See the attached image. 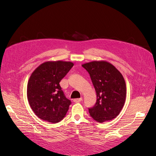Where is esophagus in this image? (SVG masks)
Listing matches in <instances>:
<instances>
[{
	"label": "esophagus",
	"instance_id": "obj_1",
	"mask_svg": "<svg viewBox=\"0 0 156 156\" xmlns=\"http://www.w3.org/2000/svg\"><path fill=\"white\" fill-rule=\"evenodd\" d=\"M81 101H82V98H78V99H74V102H75V103L80 102Z\"/></svg>",
	"mask_w": 156,
	"mask_h": 156
}]
</instances>
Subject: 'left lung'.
Masks as SVG:
<instances>
[{"label": "left lung", "instance_id": "8db88e82", "mask_svg": "<svg viewBox=\"0 0 156 156\" xmlns=\"http://www.w3.org/2000/svg\"><path fill=\"white\" fill-rule=\"evenodd\" d=\"M82 66L90 74L97 94L96 103L89 109L90 116L99 122L115 119L126 99V83L122 74L105 61H94Z\"/></svg>", "mask_w": 156, "mask_h": 156}]
</instances>
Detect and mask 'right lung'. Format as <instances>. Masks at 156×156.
I'll return each mask as SVG.
<instances>
[{
  "mask_svg": "<svg viewBox=\"0 0 156 156\" xmlns=\"http://www.w3.org/2000/svg\"><path fill=\"white\" fill-rule=\"evenodd\" d=\"M73 66L72 62L47 61L31 74L27 87V100L39 119L57 123L65 117L71 101L65 97L59 82Z\"/></svg>",
  "mask_w": 156,
  "mask_h": 156,
  "instance_id": "1",
  "label": "right lung"
}]
</instances>
